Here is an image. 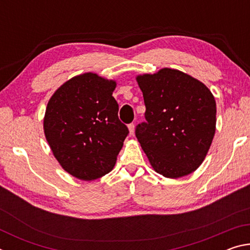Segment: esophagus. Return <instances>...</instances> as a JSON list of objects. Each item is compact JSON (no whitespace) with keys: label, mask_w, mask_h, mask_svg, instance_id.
Here are the masks:
<instances>
[{"label":"esophagus","mask_w":250,"mask_h":250,"mask_svg":"<svg viewBox=\"0 0 250 250\" xmlns=\"http://www.w3.org/2000/svg\"><path fill=\"white\" fill-rule=\"evenodd\" d=\"M128 128H129L130 135H133V134H134V125H133V124H130V125H128Z\"/></svg>","instance_id":"34e87169"}]
</instances>
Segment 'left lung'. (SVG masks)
I'll list each match as a JSON object with an SVG mask.
<instances>
[{
	"instance_id": "left-lung-1",
	"label": "left lung",
	"mask_w": 250,
	"mask_h": 250,
	"mask_svg": "<svg viewBox=\"0 0 250 250\" xmlns=\"http://www.w3.org/2000/svg\"><path fill=\"white\" fill-rule=\"evenodd\" d=\"M146 104V122L135 137L159 174L177 179L201 166L216 128V103L200 80L163 68L137 77Z\"/></svg>"
}]
</instances>
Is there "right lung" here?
Masks as SVG:
<instances>
[{
    "mask_svg": "<svg viewBox=\"0 0 250 250\" xmlns=\"http://www.w3.org/2000/svg\"><path fill=\"white\" fill-rule=\"evenodd\" d=\"M115 88V80L86 73L62 84L47 104L46 140L62 167L79 180L111 171L129 133L118 117Z\"/></svg>",
    "mask_w": 250,
    "mask_h": 250,
    "instance_id": "add662e5",
    "label": "right lung"
}]
</instances>
